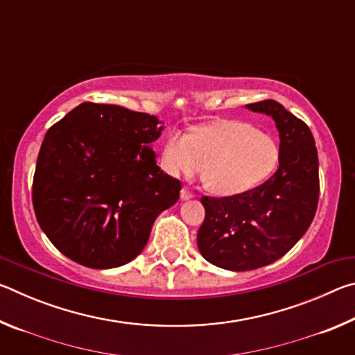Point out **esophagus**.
I'll list each match as a JSON object with an SVG mask.
<instances>
[{"label": "esophagus", "mask_w": 355, "mask_h": 355, "mask_svg": "<svg viewBox=\"0 0 355 355\" xmlns=\"http://www.w3.org/2000/svg\"><path fill=\"white\" fill-rule=\"evenodd\" d=\"M180 197H182V200H189L194 197V194H192L188 188H183L182 191H180Z\"/></svg>", "instance_id": "1"}]
</instances>
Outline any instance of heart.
I'll return each mask as SVG.
<instances>
[{"instance_id": "1", "label": "heart", "mask_w": 355, "mask_h": 355, "mask_svg": "<svg viewBox=\"0 0 355 355\" xmlns=\"http://www.w3.org/2000/svg\"><path fill=\"white\" fill-rule=\"evenodd\" d=\"M279 156L269 133L239 120H224L191 135L172 133L161 166L172 177H192L203 167V184L216 196L232 197L266 182L277 169Z\"/></svg>"}]
</instances>
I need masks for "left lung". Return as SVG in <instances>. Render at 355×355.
I'll return each instance as SVG.
<instances>
[{
    "mask_svg": "<svg viewBox=\"0 0 355 355\" xmlns=\"http://www.w3.org/2000/svg\"><path fill=\"white\" fill-rule=\"evenodd\" d=\"M272 117L279 131V169L239 196L202 197L205 220L197 233L202 257L228 271H252L284 257L315 218L320 178L310 128L275 100L245 105Z\"/></svg>",
    "mask_w": 355,
    "mask_h": 355,
    "instance_id": "8db88e82",
    "label": "left lung"
}]
</instances>
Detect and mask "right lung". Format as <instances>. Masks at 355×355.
Instances as JSON below:
<instances>
[{
  "label": "right lung",
  "mask_w": 355,
  "mask_h": 355,
  "mask_svg": "<svg viewBox=\"0 0 355 355\" xmlns=\"http://www.w3.org/2000/svg\"><path fill=\"white\" fill-rule=\"evenodd\" d=\"M158 117L119 105L81 103L46 131L33 182L42 230L70 260L92 269L141 254L155 219L182 183L156 164Z\"/></svg>",
  "instance_id": "obj_1"
}]
</instances>
